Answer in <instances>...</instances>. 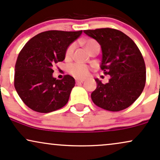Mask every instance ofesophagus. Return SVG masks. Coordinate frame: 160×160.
Segmentation results:
<instances>
[{
	"label": "esophagus",
	"mask_w": 160,
	"mask_h": 160,
	"mask_svg": "<svg viewBox=\"0 0 160 160\" xmlns=\"http://www.w3.org/2000/svg\"><path fill=\"white\" fill-rule=\"evenodd\" d=\"M76 82H84V80H82V79H78V80H76Z\"/></svg>",
	"instance_id": "obj_1"
}]
</instances>
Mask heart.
Listing matches in <instances>:
<instances>
[{
    "label": "heart",
    "mask_w": 160,
    "mask_h": 160,
    "mask_svg": "<svg viewBox=\"0 0 160 160\" xmlns=\"http://www.w3.org/2000/svg\"><path fill=\"white\" fill-rule=\"evenodd\" d=\"M84 47L86 49L88 52L91 51L92 49L95 48L99 47L98 43L95 40L93 39H87L85 41L82 42ZM74 45L72 44L67 49L66 53H65V56L66 57H70L72 55L73 52H74ZM68 72H70L71 74L75 78H83L86 77L88 74V68L86 65L81 64V63H74V64L70 65L68 66Z\"/></svg>",
    "instance_id": "b5f03b06"
}]
</instances>
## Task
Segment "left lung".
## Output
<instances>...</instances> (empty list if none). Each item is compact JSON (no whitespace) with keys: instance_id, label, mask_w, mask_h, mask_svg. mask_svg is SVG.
I'll use <instances>...</instances> for the list:
<instances>
[{"instance_id":"1","label":"left lung","mask_w":160,"mask_h":160,"mask_svg":"<svg viewBox=\"0 0 160 160\" xmlns=\"http://www.w3.org/2000/svg\"><path fill=\"white\" fill-rule=\"evenodd\" d=\"M99 43L102 51L100 67L110 79L103 84L95 78L97 88L91 94L95 105L109 111H121L132 104L145 88V61L135 42L115 29L83 30Z\"/></svg>"}]
</instances>
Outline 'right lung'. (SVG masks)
I'll return each instance as SVG.
<instances>
[{
	"mask_svg": "<svg viewBox=\"0 0 160 160\" xmlns=\"http://www.w3.org/2000/svg\"><path fill=\"white\" fill-rule=\"evenodd\" d=\"M75 32L48 30L27 42L15 66L14 86L29 108L48 113L68 103L75 80L70 75L62 80L53 78V65L63 61L69 45L81 35Z\"/></svg>",
	"mask_w": 160,
	"mask_h": 160,
	"instance_id": "add662e5",
	"label": "right lung"
}]
</instances>
